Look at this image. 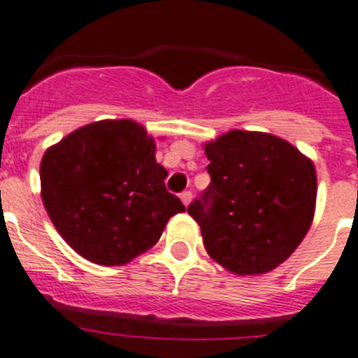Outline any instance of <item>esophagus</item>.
I'll return each instance as SVG.
<instances>
[{
	"label": "esophagus",
	"mask_w": 358,
	"mask_h": 358,
	"mask_svg": "<svg viewBox=\"0 0 358 358\" xmlns=\"http://www.w3.org/2000/svg\"><path fill=\"white\" fill-rule=\"evenodd\" d=\"M192 197H194V194H192L190 190L182 192V194H181V201H182V203H185V206H188V204L192 203Z\"/></svg>",
	"instance_id": "34e87169"
}]
</instances>
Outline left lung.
<instances>
[{"label":"left lung","mask_w":358,"mask_h":358,"mask_svg":"<svg viewBox=\"0 0 358 358\" xmlns=\"http://www.w3.org/2000/svg\"><path fill=\"white\" fill-rule=\"evenodd\" d=\"M204 150L210 185L188 206L204 248L237 275L273 270L310 230L315 166L295 146L262 132L231 130Z\"/></svg>","instance_id":"1"}]
</instances>
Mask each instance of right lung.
Masks as SVG:
<instances>
[{
	"mask_svg": "<svg viewBox=\"0 0 358 358\" xmlns=\"http://www.w3.org/2000/svg\"><path fill=\"white\" fill-rule=\"evenodd\" d=\"M41 197L61 237L88 261L121 266L159 241L185 204L164 186L155 143L130 119L78 128L41 159Z\"/></svg>",
	"mask_w": 358,
	"mask_h": 358,
	"instance_id": "right-lung-1",
	"label": "right lung"
}]
</instances>
